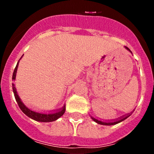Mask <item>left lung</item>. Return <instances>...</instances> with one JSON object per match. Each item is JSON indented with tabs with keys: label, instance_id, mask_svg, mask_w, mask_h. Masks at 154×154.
Here are the masks:
<instances>
[{
	"label": "left lung",
	"instance_id": "8db88e82",
	"mask_svg": "<svg viewBox=\"0 0 154 154\" xmlns=\"http://www.w3.org/2000/svg\"><path fill=\"white\" fill-rule=\"evenodd\" d=\"M125 48H126V49H127V50H128L129 51H130V52H131V51H130V50L129 49V48H127V47H125ZM131 53H132V52H131ZM130 116V115L128 114V115H127V116H124V117L120 118V119H116V120L112 121V122H101V121L97 120V119H94V118H93V117H91V119H93V121H94V122H95L96 123L99 124V125H116V124L120 123V122H122V121L125 120V119H127V118H128Z\"/></svg>",
	"mask_w": 154,
	"mask_h": 154
}]
</instances>
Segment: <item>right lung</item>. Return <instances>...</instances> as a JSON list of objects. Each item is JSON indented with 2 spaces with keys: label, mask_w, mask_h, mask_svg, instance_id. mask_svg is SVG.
<instances>
[{
  "label": "right lung",
  "mask_w": 154,
  "mask_h": 154,
  "mask_svg": "<svg viewBox=\"0 0 154 154\" xmlns=\"http://www.w3.org/2000/svg\"><path fill=\"white\" fill-rule=\"evenodd\" d=\"M18 63H19V60H18V63H17L16 67H15V69H14L13 74H12V80H15V75H16V71H17V68H18ZM12 90H13L14 95H15V100H16L17 103H18V106L20 107L21 111H22L26 116H27L28 117L30 118V119H33V120L37 121V122H54V121L57 120L59 118L61 117V116L65 113V111H66V105H64V106H63L61 109H60L59 111L56 112L54 113H51V114H45V113H39V112H36L32 111V110L27 108V107L22 103L21 100L20 99L19 96H18V94H17L16 88H15V85L14 84H12Z\"/></svg>",
  "instance_id": "obj_1"
}]
</instances>
